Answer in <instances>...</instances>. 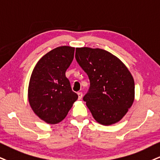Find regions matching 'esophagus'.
<instances>
[{"label":"esophagus","instance_id":"esophagus-1","mask_svg":"<svg viewBox=\"0 0 160 160\" xmlns=\"http://www.w3.org/2000/svg\"><path fill=\"white\" fill-rule=\"evenodd\" d=\"M78 99H82V96H83V94H82V92H78Z\"/></svg>","mask_w":160,"mask_h":160}]
</instances>
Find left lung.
I'll list each match as a JSON object with an SVG mask.
<instances>
[{
    "label": "left lung",
    "mask_w": 160,
    "mask_h": 160,
    "mask_svg": "<svg viewBox=\"0 0 160 160\" xmlns=\"http://www.w3.org/2000/svg\"><path fill=\"white\" fill-rule=\"evenodd\" d=\"M76 59L89 77V91L83 100L94 119L103 125L119 122L134 101V80L127 67L99 48H76Z\"/></svg>",
    "instance_id": "left-lung-1"
}]
</instances>
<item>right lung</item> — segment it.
<instances>
[{"label": "right lung", "instance_id": "add662e5", "mask_svg": "<svg viewBox=\"0 0 160 160\" xmlns=\"http://www.w3.org/2000/svg\"><path fill=\"white\" fill-rule=\"evenodd\" d=\"M75 48L56 47L47 52L33 69L28 88V99L34 113L51 125L62 122L78 98L66 76L74 58Z\"/></svg>", "mask_w": 160, "mask_h": 160}]
</instances>
